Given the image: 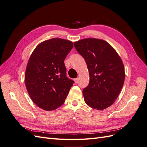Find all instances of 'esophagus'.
<instances>
[{
  "mask_svg": "<svg viewBox=\"0 0 147 147\" xmlns=\"http://www.w3.org/2000/svg\"><path fill=\"white\" fill-rule=\"evenodd\" d=\"M78 80H79V78H75V79L74 80V81H75V83H77L78 82Z\"/></svg>",
  "mask_w": 147,
  "mask_h": 147,
  "instance_id": "obj_1",
  "label": "esophagus"
}]
</instances>
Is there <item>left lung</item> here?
Masks as SVG:
<instances>
[{
    "label": "left lung",
    "instance_id": "1",
    "mask_svg": "<svg viewBox=\"0 0 147 147\" xmlns=\"http://www.w3.org/2000/svg\"><path fill=\"white\" fill-rule=\"evenodd\" d=\"M74 44L90 75V83L83 90L84 102L94 109H105L114 103L123 86L125 72L121 57L104 40L88 38Z\"/></svg>",
    "mask_w": 147,
    "mask_h": 147
}]
</instances>
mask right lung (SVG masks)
Instances as JSON below:
<instances>
[{
    "instance_id": "add662e5",
    "label": "right lung",
    "mask_w": 147,
    "mask_h": 147,
    "mask_svg": "<svg viewBox=\"0 0 147 147\" xmlns=\"http://www.w3.org/2000/svg\"><path fill=\"white\" fill-rule=\"evenodd\" d=\"M73 46L68 40L53 38L38 44L30 56L26 87L31 99L43 110L59 108L73 85L74 82L66 76L64 62Z\"/></svg>"
}]
</instances>
